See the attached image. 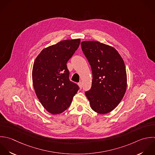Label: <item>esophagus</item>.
Listing matches in <instances>:
<instances>
[{"instance_id":"1","label":"esophagus","mask_w":155,"mask_h":155,"mask_svg":"<svg viewBox=\"0 0 155 155\" xmlns=\"http://www.w3.org/2000/svg\"><path fill=\"white\" fill-rule=\"evenodd\" d=\"M78 86H79V87H80V89H81L82 88V86H83V84H82V83L81 82H80V83H78Z\"/></svg>"}]
</instances>
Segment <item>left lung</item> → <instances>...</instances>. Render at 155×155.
<instances>
[{
  "mask_svg": "<svg viewBox=\"0 0 155 155\" xmlns=\"http://www.w3.org/2000/svg\"><path fill=\"white\" fill-rule=\"evenodd\" d=\"M82 51L92 71L91 89L85 92L91 107L100 114L114 110L127 89V73L123 59L112 46L98 41H83Z\"/></svg>",
  "mask_w": 155,
  "mask_h": 155,
  "instance_id": "obj_1",
  "label": "left lung"
}]
</instances>
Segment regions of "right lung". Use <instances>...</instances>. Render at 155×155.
I'll return each mask as SVG.
<instances>
[{
  "label": "right lung",
  "instance_id": "add662e5",
  "mask_svg": "<svg viewBox=\"0 0 155 155\" xmlns=\"http://www.w3.org/2000/svg\"><path fill=\"white\" fill-rule=\"evenodd\" d=\"M81 39H68L44 48L36 57L32 79L35 94L43 107L60 114L71 105L78 86L69 80L66 63L78 49Z\"/></svg>",
  "mask_w": 155,
  "mask_h": 155
}]
</instances>
